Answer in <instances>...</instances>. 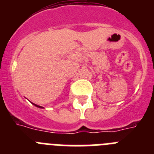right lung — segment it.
<instances>
[{
  "instance_id": "obj_1",
  "label": "right lung",
  "mask_w": 154,
  "mask_h": 154,
  "mask_svg": "<svg viewBox=\"0 0 154 154\" xmlns=\"http://www.w3.org/2000/svg\"><path fill=\"white\" fill-rule=\"evenodd\" d=\"M32 104H33V105H34V106H36V107H38V108H41V109H43V107H42V106H38V105L35 104V103H32Z\"/></svg>"
}]
</instances>
